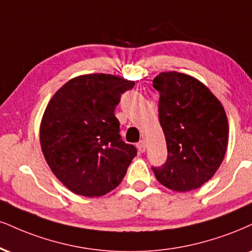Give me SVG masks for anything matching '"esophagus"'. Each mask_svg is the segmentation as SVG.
I'll return each instance as SVG.
<instances>
[{
  "instance_id": "1",
  "label": "esophagus",
  "mask_w": 252,
  "mask_h": 252,
  "mask_svg": "<svg viewBox=\"0 0 252 252\" xmlns=\"http://www.w3.org/2000/svg\"><path fill=\"white\" fill-rule=\"evenodd\" d=\"M136 147H137V149H138L139 153H144V151H145V143H144V141H139L138 143H137V145H136Z\"/></svg>"
}]
</instances>
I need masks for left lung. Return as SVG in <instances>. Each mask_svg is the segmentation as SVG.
Here are the masks:
<instances>
[{"instance_id": "left-lung-1", "label": "left lung", "mask_w": 252, "mask_h": 252, "mask_svg": "<svg viewBox=\"0 0 252 252\" xmlns=\"http://www.w3.org/2000/svg\"><path fill=\"white\" fill-rule=\"evenodd\" d=\"M158 117L168 149L166 162L153 166L160 184L186 192L201 188L222 164L229 124L217 97L202 82L177 71L160 72Z\"/></svg>"}]
</instances>
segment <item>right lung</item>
I'll return each instance as SVG.
<instances>
[{"instance_id": "add662e5", "label": "right lung", "mask_w": 252, "mask_h": 252, "mask_svg": "<svg viewBox=\"0 0 252 252\" xmlns=\"http://www.w3.org/2000/svg\"><path fill=\"white\" fill-rule=\"evenodd\" d=\"M134 86L114 75H82L48 103L39 128L42 153L70 191L98 197L122 182L137 150L121 138L115 109Z\"/></svg>"}]
</instances>
